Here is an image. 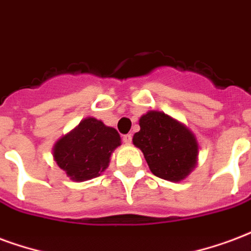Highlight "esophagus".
Here are the masks:
<instances>
[{
    "label": "esophagus",
    "instance_id": "obj_1",
    "mask_svg": "<svg viewBox=\"0 0 251 251\" xmlns=\"http://www.w3.org/2000/svg\"><path fill=\"white\" fill-rule=\"evenodd\" d=\"M122 141H124L126 145H130L131 144V134L124 135V137H122Z\"/></svg>",
    "mask_w": 251,
    "mask_h": 251
}]
</instances>
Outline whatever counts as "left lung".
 Returning a JSON list of instances; mask_svg holds the SVG:
<instances>
[{"mask_svg": "<svg viewBox=\"0 0 251 251\" xmlns=\"http://www.w3.org/2000/svg\"><path fill=\"white\" fill-rule=\"evenodd\" d=\"M141 130L133 144L144 153L154 176L178 182L196 168L198 142L190 129L163 111H148L140 118Z\"/></svg>", "mask_w": 251, "mask_h": 251, "instance_id": "1", "label": "left lung"}]
</instances>
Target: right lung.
<instances>
[{"label": "right lung", "mask_w": 251, "mask_h": 251, "mask_svg": "<svg viewBox=\"0 0 251 251\" xmlns=\"http://www.w3.org/2000/svg\"><path fill=\"white\" fill-rule=\"evenodd\" d=\"M120 145L121 137L114 127L88 117L55 142L53 157L70 179L82 182L105 172L111 153Z\"/></svg>", "instance_id": "1"}]
</instances>
